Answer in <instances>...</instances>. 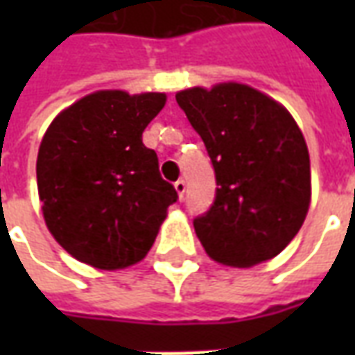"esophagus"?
I'll return each mask as SVG.
<instances>
[{"mask_svg": "<svg viewBox=\"0 0 355 355\" xmlns=\"http://www.w3.org/2000/svg\"><path fill=\"white\" fill-rule=\"evenodd\" d=\"M175 192H177V196L182 200L184 198V192H186V182L184 180H177L175 182Z\"/></svg>", "mask_w": 355, "mask_h": 355, "instance_id": "obj_1", "label": "esophagus"}]
</instances>
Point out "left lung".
<instances>
[{"mask_svg": "<svg viewBox=\"0 0 355 355\" xmlns=\"http://www.w3.org/2000/svg\"><path fill=\"white\" fill-rule=\"evenodd\" d=\"M177 102L207 148L218 186L213 207L193 220L205 253L232 268L277 257L312 200L308 146L289 110L238 81L178 91Z\"/></svg>", "mask_w": 355, "mask_h": 355, "instance_id": "left-lung-1", "label": "left lung"}]
</instances>
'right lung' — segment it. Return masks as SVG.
<instances>
[{
    "label": "right lung",
    "instance_id": "add662e5",
    "mask_svg": "<svg viewBox=\"0 0 355 355\" xmlns=\"http://www.w3.org/2000/svg\"><path fill=\"white\" fill-rule=\"evenodd\" d=\"M165 93L102 89L58 114L43 135L35 175L51 236L76 261L123 270L152 249L175 188L159 177L142 132Z\"/></svg>",
    "mask_w": 355,
    "mask_h": 355
}]
</instances>
